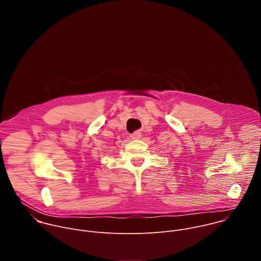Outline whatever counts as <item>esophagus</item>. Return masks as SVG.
Here are the masks:
<instances>
[{"label": "esophagus", "mask_w": 261, "mask_h": 261, "mask_svg": "<svg viewBox=\"0 0 261 261\" xmlns=\"http://www.w3.org/2000/svg\"><path fill=\"white\" fill-rule=\"evenodd\" d=\"M130 137H131V139H139L141 137V133L139 131H136L133 134H131Z\"/></svg>", "instance_id": "34e87169"}]
</instances>
